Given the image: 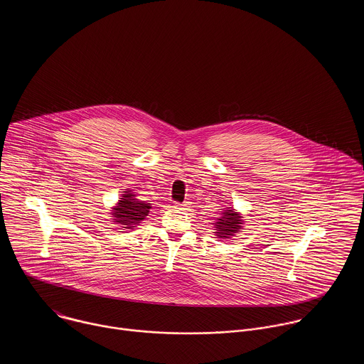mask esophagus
<instances>
[{"instance_id":"1","label":"esophagus","mask_w":364,"mask_h":364,"mask_svg":"<svg viewBox=\"0 0 364 364\" xmlns=\"http://www.w3.org/2000/svg\"><path fill=\"white\" fill-rule=\"evenodd\" d=\"M174 208H180V210H188L191 208L190 202H184V203H174Z\"/></svg>"}]
</instances>
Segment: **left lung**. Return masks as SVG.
<instances>
[{
  "instance_id": "8db88e82",
  "label": "left lung",
  "mask_w": 364,
  "mask_h": 364,
  "mask_svg": "<svg viewBox=\"0 0 364 364\" xmlns=\"http://www.w3.org/2000/svg\"><path fill=\"white\" fill-rule=\"evenodd\" d=\"M242 217L233 208H226L221 210L215 217V236L220 239H229L240 232L242 228Z\"/></svg>"
}]
</instances>
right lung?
<instances>
[{
    "label": "right lung",
    "instance_id": "obj_1",
    "mask_svg": "<svg viewBox=\"0 0 364 364\" xmlns=\"http://www.w3.org/2000/svg\"><path fill=\"white\" fill-rule=\"evenodd\" d=\"M150 208V203L139 200L129 190L124 191L120 200L112 210V220L122 228L134 229L146 218Z\"/></svg>",
    "mask_w": 364,
    "mask_h": 364
}]
</instances>
